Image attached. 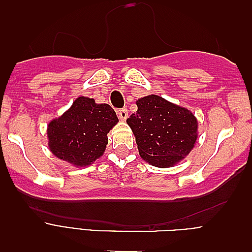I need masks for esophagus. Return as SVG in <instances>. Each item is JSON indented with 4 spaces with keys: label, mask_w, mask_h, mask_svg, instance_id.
<instances>
[{
    "label": "esophagus",
    "mask_w": 252,
    "mask_h": 252,
    "mask_svg": "<svg viewBox=\"0 0 252 252\" xmlns=\"http://www.w3.org/2000/svg\"><path fill=\"white\" fill-rule=\"evenodd\" d=\"M117 115H119L120 120H124V121H125V120L127 119L128 112H127V110H126V108H121V110L117 111Z\"/></svg>",
    "instance_id": "obj_1"
}]
</instances>
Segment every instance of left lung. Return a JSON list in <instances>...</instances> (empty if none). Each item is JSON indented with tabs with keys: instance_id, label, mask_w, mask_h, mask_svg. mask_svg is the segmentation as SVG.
Instances as JSON below:
<instances>
[{
	"instance_id": "obj_1",
	"label": "left lung",
	"mask_w": 252,
	"mask_h": 252,
	"mask_svg": "<svg viewBox=\"0 0 252 252\" xmlns=\"http://www.w3.org/2000/svg\"><path fill=\"white\" fill-rule=\"evenodd\" d=\"M127 119L139 153L151 165L169 168L187 157L197 140V120L190 111L151 94L136 101Z\"/></svg>"
}]
</instances>
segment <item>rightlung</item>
<instances>
[{
	"label": "right lung",
	"instance_id": "1",
	"mask_svg": "<svg viewBox=\"0 0 252 252\" xmlns=\"http://www.w3.org/2000/svg\"><path fill=\"white\" fill-rule=\"evenodd\" d=\"M117 121L111 106L79 97L62 117L49 124V148L55 157L73 165H90L103 154L107 133Z\"/></svg>",
	"mask_w": 252,
	"mask_h": 252
}]
</instances>
